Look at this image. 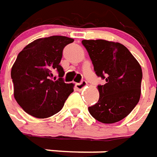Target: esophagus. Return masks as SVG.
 I'll return each mask as SVG.
<instances>
[{
  "instance_id": "obj_1",
  "label": "esophagus",
  "mask_w": 157,
  "mask_h": 157,
  "mask_svg": "<svg viewBox=\"0 0 157 157\" xmlns=\"http://www.w3.org/2000/svg\"><path fill=\"white\" fill-rule=\"evenodd\" d=\"M86 84H87V83H86V81L82 80V82H80V83H75V88H76L77 90H82L86 86Z\"/></svg>"
}]
</instances>
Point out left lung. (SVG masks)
<instances>
[{"instance_id":"left-lung-1","label":"left lung","mask_w":157,"mask_h":157,"mask_svg":"<svg viewBox=\"0 0 157 157\" xmlns=\"http://www.w3.org/2000/svg\"><path fill=\"white\" fill-rule=\"evenodd\" d=\"M96 75L105 80L98 85V101L88 107L91 116L103 123H115L130 114L141 94L142 69L128 48L105 40H83Z\"/></svg>"}]
</instances>
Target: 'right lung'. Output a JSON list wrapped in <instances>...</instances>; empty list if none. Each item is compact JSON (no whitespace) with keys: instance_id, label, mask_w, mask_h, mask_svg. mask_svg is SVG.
<instances>
[{"instance_id":"add662e5","label":"right lung","mask_w":157,"mask_h":157,"mask_svg":"<svg viewBox=\"0 0 157 157\" xmlns=\"http://www.w3.org/2000/svg\"><path fill=\"white\" fill-rule=\"evenodd\" d=\"M73 41L62 36L40 38L18 53L11 71L14 98L30 116L47 118L58 113L74 91L72 83L63 82L64 71L59 64L63 48Z\"/></svg>"}]
</instances>
